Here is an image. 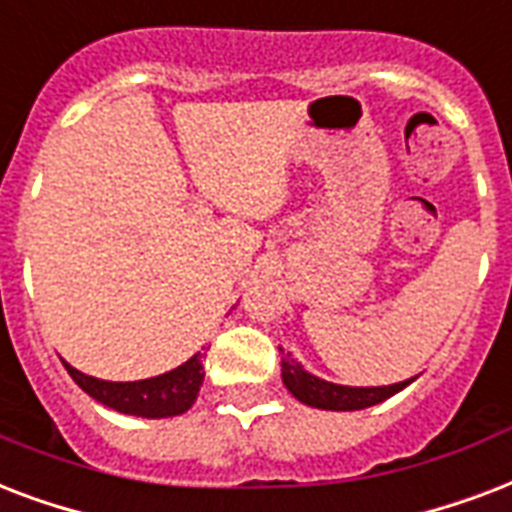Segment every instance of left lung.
<instances>
[{
    "instance_id": "left-lung-1",
    "label": "left lung",
    "mask_w": 512,
    "mask_h": 512,
    "mask_svg": "<svg viewBox=\"0 0 512 512\" xmlns=\"http://www.w3.org/2000/svg\"><path fill=\"white\" fill-rule=\"evenodd\" d=\"M280 366H283L285 387L293 392V398H299L307 406L328 408V411H358V408L376 406L414 382V379H408V382L390 384V387H342V384L326 382V379H318L310 371H304L301 363H296L291 355H285Z\"/></svg>"
}]
</instances>
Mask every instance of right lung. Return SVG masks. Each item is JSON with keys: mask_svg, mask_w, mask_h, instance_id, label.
Masks as SVG:
<instances>
[{"mask_svg": "<svg viewBox=\"0 0 512 512\" xmlns=\"http://www.w3.org/2000/svg\"><path fill=\"white\" fill-rule=\"evenodd\" d=\"M63 366L71 379L98 403L122 411V414L149 419L176 417V414H184L186 408H192L200 395L202 376H205L202 352H197L192 360H186L184 366L173 368L168 374L141 379V382H104V379L82 374L69 363H63Z\"/></svg>", "mask_w": 512, "mask_h": 512, "instance_id": "1", "label": "right lung"}]
</instances>
